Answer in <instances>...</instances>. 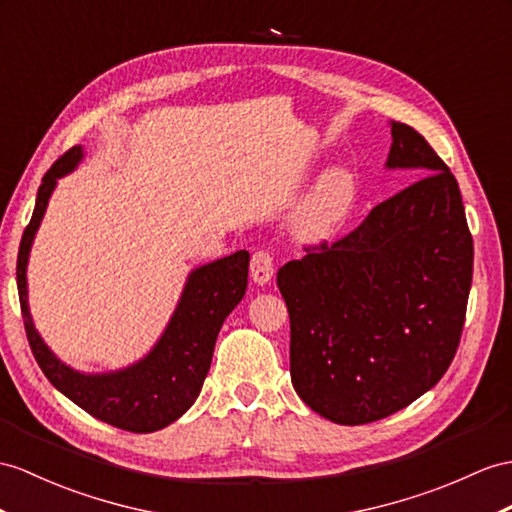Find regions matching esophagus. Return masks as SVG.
<instances>
[{
  "mask_svg": "<svg viewBox=\"0 0 512 512\" xmlns=\"http://www.w3.org/2000/svg\"><path fill=\"white\" fill-rule=\"evenodd\" d=\"M249 276L254 284L265 286L273 278V258L269 252H256L249 263Z\"/></svg>",
  "mask_w": 512,
  "mask_h": 512,
  "instance_id": "34e87169",
  "label": "esophagus"
}]
</instances>
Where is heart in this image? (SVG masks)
<instances>
[{"label": "heart", "instance_id": "1", "mask_svg": "<svg viewBox=\"0 0 512 512\" xmlns=\"http://www.w3.org/2000/svg\"><path fill=\"white\" fill-rule=\"evenodd\" d=\"M356 202V180L350 169L323 171L293 217V234L302 243H321L339 230Z\"/></svg>", "mask_w": 512, "mask_h": 512}]
</instances>
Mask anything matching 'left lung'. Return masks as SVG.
I'll use <instances>...</instances> for the list:
<instances>
[{"instance_id":"obj_1","label":"left lung","mask_w":512,"mask_h":512,"mask_svg":"<svg viewBox=\"0 0 512 512\" xmlns=\"http://www.w3.org/2000/svg\"><path fill=\"white\" fill-rule=\"evenodd\" d=\"M384 169L419 178L336 241L278 271L291 317V382L304 404L360 426L413 404L458 350L473 241L458 182L428 141L389 121Z\"/></svg>"}]
</instances>
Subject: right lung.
Returning <instances> with one entry per match:
<instances>
[{
  "label": "right lung",
  "mask_w": 512,
  "mask_h": 512,
  "mask_svg": "<svg viewBox=\"0 0 512 512\" xmlns=\"http://www.w3.org/2000/svg\"><path fill=\"white\" fill-rule=\"evenodd\" d=\"M84 147L76 145L45 173L36 193L30 226L23 232L17 258V289L23 323L36 363L56 389L86 413L128 432H156L189 410L213 363L215 341L223 321L241 302L247 289L249 252L230 256L189 271L176 308L145 356L128 367L110 371H80L67 365L36 330L28 297L30 252L41 228L49 197L58 180L76 171Z\"/></svg>",
  "instance_id": "add662e5"
}]
</instances>
